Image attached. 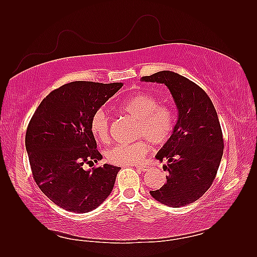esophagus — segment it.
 <instances>
[{
	"instance_id": "esophagus-1",
	"label": "esophagus",
	"mask_w": 257,
	"mask_h": 257,
	"mask_svg": "<svg viewBox=\"0 0 257 257\" xmlns=\"http://www.w3.org/2000/svg\"><path fill=\"white\" fill-rule=\"evenodd\" d=\"M136 168L139 169V170H142V172H147V170L149 169V166H147V165H136Z\"/></svg>"
}]
</instances>
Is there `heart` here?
I'll return each mask as SVG.
<instances>
[{
    "instance_id": "heart-1",
    "label": "heart",
    "mask_w": 257,
    "mask_h": 257,
    "mask_svg": "<svg viewBox=\"0 0 257 257\" xmlns=\"http://www.w3.org/2000/svg\"><path fill=\"white\" fill-rule=\"evenodd\" d=\"M120 110L137 120L135 137L146 138L152 145L162 146L172 137L176 125V113L168 105H161L149 93L138 92L120 104ZM90 131L96 141L107 143L109 139V119L103 110L92 115ZM149 151L145 139L132 144L116 145L106 152L107 161L113 165L138 164Z\"/></svg>"
}]
</instances>
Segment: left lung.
Wrapping results in <instances>:
<instances>
[{"mask_svg":"<svg viewBox=\"0 0 257 257\" xmlns=\"http://www.w3.org/2000/svg\"><path fill=\"white\" fill-rule=\"evenodd\" d=\"M142 81L165 84L178 109L174 133L155 155L167 161L163 166L167 182L150 194L168 207L190 205L211 186L222 160L224 143L215 108L203 89L172 71L144 76Z\"/></svg>","mask_w":257,"mask_h":257,"instance_id":"left-lung-1","label":"left lung"}]
</instances>
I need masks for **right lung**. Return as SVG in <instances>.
<instances>
[{"label":"right lung","mask_w":257,"mask_h":257,"mask_svg":"<svg viewBox=\"0 0 257 257\" xmlns=\"http://www.w3.org/2000/svg\"><path fill=\"white\" fill-rule=\"evenodd\" d=\"M122 82L73 81L53 90L37 107L26 134L31 169L38 188L67 211L85 213L110 195L120 167L104 164L90 131L92 115Z\"/></svg>","instance_id":"right-lung-1"}]
</instances>
